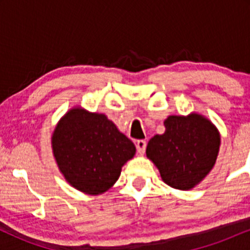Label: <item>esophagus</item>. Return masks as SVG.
I'll use <instances>...</instances> for the list:
<instances>
[{
    "instance_id": "esophagus-1",
    "label": "esophagus",
    "mask_w": 250,
    "mask_h": 250,
    "mask_svg": "<svg viewBox=\"0 0 250 250\" xmlns=\"http://www.w3.org/2000/svg\"><path fill=\"white\" fill-rule=\"evenodd\" d=\"M146 147H147V142H146L145 140H139V141H136V149L137 151H139V154H145Z\"/></svg>"
}]
</instances>
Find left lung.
<instances>
[{"label": "left lung", "instance_id": "obj_1", "mask_svg": "<svg viewBox=\"0 0 250 250\" xmlns=\"http://www.w3.org/2000/svg\"><path fill=\"white\" fill-rule=\"evenodd\" d=\"M166 131L149 140L147 157L163 182L180 190H189L205 179L214 167L221 137L216 127L200 114L168 116Z\"/></svg>", "mask_w": 250, "mask_h": 250}]
</instances>
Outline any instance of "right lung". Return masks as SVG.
<instances>
[{
  "label": "right lung",
  "instance_id": "right-lung-1",
  "mask_svg": "<svg viewBox=\"0 0 250 250\" xmlns=\"http://www.w3.org/2000/svg\"><path fill=\"white\" fill-rule=\"evenodd\" d=\"M51 147L60 171L71 187L88 195L107 191L133 159L134 143L104 114L70 109L57 123Z\"/></svg>",
  "mask_w": 250,
  "mask_h": 250
}]
</instances>
